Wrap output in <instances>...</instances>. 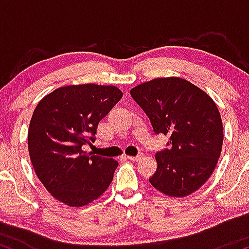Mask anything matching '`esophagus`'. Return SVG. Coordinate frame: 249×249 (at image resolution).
<instances>
[{
  "instance_id": "1",
  "label": "esophagus",
  "mask_w": 249,
  "mask_h": 249,
  "mask_svg": "<svg viewBox=\"0 0 249 249\" xmlns=\"http://www.w3.org/2000/svg\"><path fill=\"white\" fill-rule=\"evenodd\" d=\"M142 154H137V156H125V158L128 159V160H133V161H138L139 159H142Z\"/></svg>"
}]
</instances>
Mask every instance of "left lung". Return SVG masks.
Returning <instances> with one entry per match:
<instances>
[{
	"label": "left lung",
	"mask_w": 249,
	"mask_h": 249,
	"mask_svg": "<svg viewBox=\"0 0 249 249\" xmlns=\"http://www.w3.org/2000/svg\"><path fill=\"white\" fill-rule=\"evenodd\" d=\"M156 134L170 136L156 154L150 182L170 196H186L212 176L221 153L224 131L219 110L206 92L179 77L156 78L130 91Z\"/></svg>",
	"instance_id": "left-lung-1"
}]
</instances>
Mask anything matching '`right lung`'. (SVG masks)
<instances>
[{
    "instance_id": "obj_1",
    "label": "right lung",
    "mask_w": 249,
    "mask_h": 249,
    "mask_svg": "<svg viewBox=\"0 0 249 249\" xmlns=\"http://www.w3.org/2000/svg\"><path fill=\"white\" fill-rule=\"evenodd\" d=\"M122 97L110 85H68L37 104L28 131L30 160L44 187L63 204L82 207L110 186L118 161L82 147L96 141L99 122Z\"/></svg>"
}]
</instances>
